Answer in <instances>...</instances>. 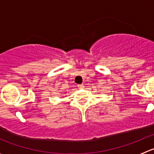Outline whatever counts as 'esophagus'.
<instances>
[{
    "label": "esophagus",
    "mask_w": 154,
    "mask_h": 154,
    "mask_svg": "<svg viewBox=\"0 0 154 154\" xmlns=\"http://www.w3.org/2000/svg\"><path fill=\"white\" fill-rule=\"evenodd\" d=\"M78 87L79 88H80V89H82V88H84V86H83V84H80V85H78Z\"/></svg>",
    "instance_id": "esophagus-1"
}]
</instances>
